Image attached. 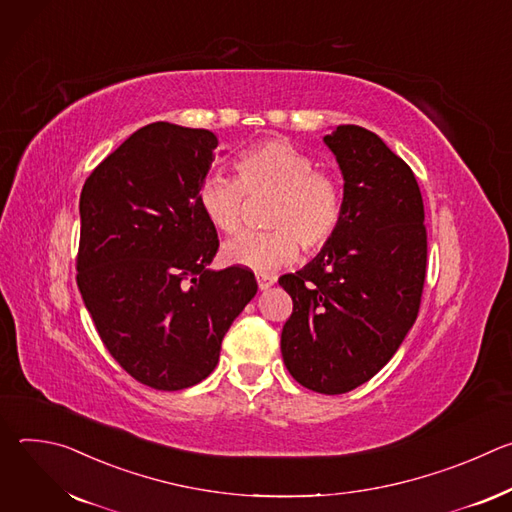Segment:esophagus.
<instances>
[{
  "instance_id": "esophagus-1",
  "label": "esophagus",
  "mask_w": 512,
  "mask_h": 512,
  "mask_svg": "<svg viewBox=\"0 0 512 512\" xmlns=\"http://www.w3.org/2000/svg\"><path fill=\"white\" fill-rule=\"evenodd\" d=\"M275 281H277V277H275V275H265V273H259V275H257V285H259V289H261V291L269 289Z\"/></svg>"
}]
</instances>
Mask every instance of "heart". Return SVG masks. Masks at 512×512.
Instances as JSON below:
<instances>
[{"mask_svg":"<svg viewBox=\"0 0 512 512\" xmlns=\"http://www.w3.org/2000/svg\"><path fill=\"white\" fill-rule=\"evenodd\" d=\"M237 180L210 174L198 188V206L206 221L233 235L243 225L245 194L273 192L265 225L271 231L243 233L225 243L223 259L251 271H271L306 253L320 251L342 218L338 182L314 170L312 158L285 139H265L233 160Z\"/></svg>","mask_w":512,"mask_h":512,"instance_id":"obj_1","label":"heart"}]
</instances>
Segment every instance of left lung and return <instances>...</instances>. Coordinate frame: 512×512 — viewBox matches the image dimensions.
<instances>
[{
	"mask_svg": "<svg viewBox=\"0 0 512 512\" xmlns=\"http://www.w3.org/2000/svg\"><path fill=\"white\" fill-rule=\"evenodd\" d=\"M324 143L344 180L342 218L308 265L279 277L294 300L281 356L306 389L340 395L373 379L415 324L427 233L417 180L377 133L336 125Z\"/></svg>",
	"mask_w": 512,
	"mask_h": 512,
	"instance_id": "1",
	"label": "left lung"
}]
</instances>
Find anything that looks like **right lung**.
<instances>
[{
    "label": "right lung",
    "instance_id": "add662e5",
    "mask_svg": "<svg viewBox=\"0 0 512 512\" xmlns=\"http://www.w3.org/2000/svg\"><path fill=\"white\" fill-rule=\"evenodd\" d=\"M218 139L166 121L131 133L87 178L77 283L111 356L139 383L206 379L257 294L245 267L214 271L218 237L198 206Z\"/></svg>",
    "mask_w": 512,
    "mask_h": 512
}]
</instances>
